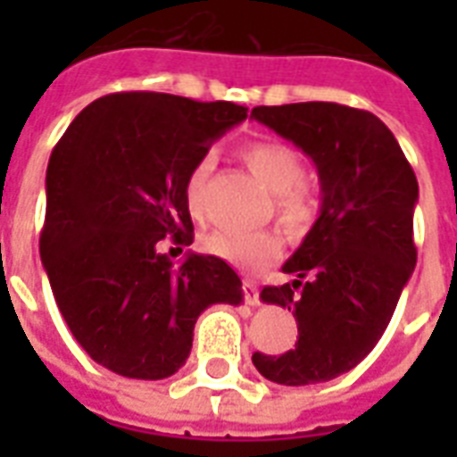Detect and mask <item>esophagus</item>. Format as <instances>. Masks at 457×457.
<instances>
[{
  "mask_svg": "<svg viewBox=\"0 0 457 457\" xmlns=\"http://www.w3.org/2000/svg\"><path fill=\"white\" fill-rule=\"evenodd\" d=\"M242 292H244V301H246V303L258 305V287L253 279H244Z\"/></svg>",
  "mask_w": 457,
  "mask_h": 457,
  "instance_id": "esophagus-1",
  "label": "esophagus"
}]
</instances>
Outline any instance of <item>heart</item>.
<instances>
[{"mask_svg":"<svg viewBox=\"0 0 457 457\" xmlns=\"http://www.w3.org/2000/svg\"><path fill=\"white\" fill-rule=\"evenodd\" d=\"M244 161L251 172L263 182L272 194H278L279 218L289 228H301L311 215V194L305 192L303 161L292 146L282 142H253L244 149ZM213 170V158L204 156L192 165L185 179V204L194 218L204 215V189L206 179ZM204 251L220 258L237 268H261L282 253V237L275 229H258V232H239V229H213L201 242Z\"/></svg>","mask_w":457,"mask_h":457,"instance_id":"heart-1","label":"heart"}]
</instances>
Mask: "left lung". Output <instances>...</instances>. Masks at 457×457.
<instances>
[{
	"mask_svg": "<svg viewBox=\"0 0 457 457\" xmlns=\"http://www.w3.org/2000/svg\"><path fill=\"white\" fill-rule=\"evenodd\" d=\"M268 125L318 165L320 218L261 299L294 311L299 339L282 355L253 353L265 379L287 386L329 382L353 370L382 339L411 279L418 249L412 211L418 178L386 125L334 102L256 106Z\"/></svg>",
	"mask_w": 457,
	"mask_h": 457,
	"instance_id": "left-lung-1",
	"label": "left lung"
}]
</instances>
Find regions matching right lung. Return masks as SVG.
I'll use <instances>...</instances> for the list:
<instances>
[{
	"label": "right lung",
	"mask_w": 457,
	"mask_h": 457,
	"mask_svg": "<svg viewBox=\"0 0 457 457\" xmlns=\"http://www.w3.org/2000/svg\"><path fill=\"white\" fill-rule=\"evenodd\" d=\"M246 111L116 92L82 109L54 146L39 256L71 334L111 372L175 375L201 312L242 301V279L225 261L189 253L172 265L156 246L165 237L194 242L187 172Z\"/></svg>",
	"instance_id": "obj_1"
}]
</instances>
